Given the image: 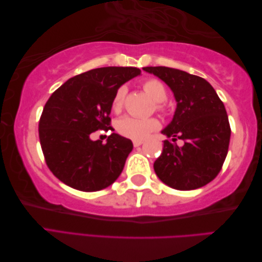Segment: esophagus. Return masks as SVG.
Returning a JSON list of instances; mask_svg holds the SVG:
<instances>
[{
	"instance_id": "esophagus-1",
	"label": "esophagus",
	"mask_w": 262,
	"mask_h": 262,
	"mask_svg": "<svg viewBox=\"0 0 262 262\" xmlns=\"http://www.w3.org/2000/svg\"><path fill=\"white\" fill-rule=\"evenodd\" d=\"M143 144V141H133V145H134V147H138L140 145H142Z\"/></svg>"
}]
</instances>
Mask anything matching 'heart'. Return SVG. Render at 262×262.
<instances>
[{
    "label": "heart",
    "mask_w": 262,
    "mask_h": 262,
    "mask_svg": "<svg viewBox=\"0 0 262 262\" xmlns=\"http://www.w3.org/2000/svg\"><path fill=\"white\" fill-rule=\"evenodd\" d=\"M143 89L154 101H157V109L164 110L163 101L168 97V91L162 82L158 79H147L143 82ZM126 88L120 86L116 90L113 100H111V109L114 113L119 114L125 103ZM160 128V121L157 118H135V117H124L116 122V130L119 135L130 140L141 141L148 134Z\"/></svg>",
    "instance_id": "b5f03b06"
}]
</instances>
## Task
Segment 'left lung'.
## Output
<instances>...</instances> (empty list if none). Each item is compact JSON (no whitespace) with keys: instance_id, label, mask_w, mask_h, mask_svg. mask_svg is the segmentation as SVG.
<instances>
[{"instance_id":"obj_1","label":"left lung","mask_w":262,"mask_h":262,"mask_svg":"<svg viewBox=\"0 0 262 262\" xmlns=\"http://www.w3.org/2000/svg\"><path fill=\"white\" fill-rule=\"evenodd\" d=\"M144 71L164 81L173 91L177 109L162 134L163 151L154 162L155 173L178 190H192L214 180L229 151L231 127L224 103L205 79L165 66ZM184 141L182 147L175 142Z\"/></svg>"}]
</instances>
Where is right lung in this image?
Segmentation results:
<instances>
[{
    "instance_id": "1",
    "label": "right lung",
    "mask_w": 262,
    "mask_h": 262,
    "mask_svg": "<svg viewBox=\"0 0 262 262\" xmlns=\"http://www.w3.org/2000/svg\"><path fill=\"white\" fill-rule=\"evenodd\" d=\"M138 74L136 68L94 69L71 77L47 100L39 119V141L49 170L65 185L98 191L121 173L132 141L116 133L105 144L90 136L115 130L110 126L111 100L117 89Z\"/></svg>"
}]
</instances>
